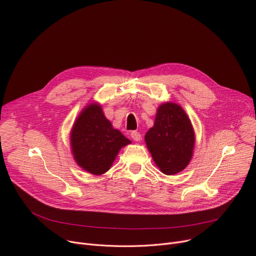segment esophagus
<instances>
[{
	"mask_svg": "<svg viewBox=\"0 0 256 256\" xmlns=\"http://www.w3.org/2000/svg\"><path fill=\"white\" fill-rule=\"evenodd\" d=\"M130 137H132V139L134 141L138 142V141L141 140V134H140L139 132H137V130H132V132H130Z\"/></svg>",
	"mask_w": 256,
	"mask_h": 256,
	"instance_id": "obj_1",
	"label": "esophagus"
}]
</instances>
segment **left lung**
Returning a JSON list of instances; mask_svg holds the SVG:
<instances>
[{
	"label": "left lung",
	"mask_w": 256,
	"mask_h": 256,
	"mask_svg": "<svg viewBox=\"0 0 256 256\" xmlns=\"http://www.w3.org/2000/svg\"><path fill=\"white\" fill-rule=\"evenodd\" d=\"M145 142L160 170L167 176L176 174L188 166L193 156L195 134L191 120L180 106L160 104Z\"/></svg>",
	"instance_id": "8db88e82"
}]
</instances>
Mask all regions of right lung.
<instances>
[{
  "instance_id": "right-lung-1",
  "label": "right lung",
  "mask_w": 256,
  "mask_h": 256,
  "mask_svg": "<svg viewBox=\"0 0 256 256\" xmlns=\"http://www.w3.org/2000/svg\"><path fill=\"white\" fill-rule=\"evenodd\" d=\"M113 128L98 104H90L80 112L70 132V145L76 164L94 176L109 170L121 147L130 144Z\"/></svg>"
}]
</instances>
